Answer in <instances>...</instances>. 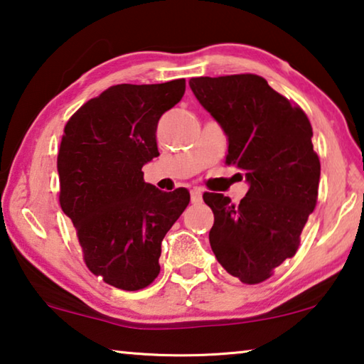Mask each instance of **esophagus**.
Returning <instances> with one entry per match:
<instances>
[{
  "label": "esophagus",
  "instance_id": "34e87169",
  "mask_svg": "<svg viewBox=\"0 0 364 364\" xmlns=\"http://www.w3.org/2000/svg\"><path fill=\"white\" fill-rule=\"evenodd\" d=\"M191 202L193 204H200L202 202V191L199 188L191 189Z\"/></svg>",
  "mask_w": 364,
  "mask_h": 364
}]
</instances>
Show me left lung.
<instances>
[{
	"instance_id": "8db88e82",
	"label": "left lung",
	"mask_w": 364,
	"mask_h": 364,
	"mask_svg": "<svg viewBox=\"0 0 364 364\" xmlns=\"http://www.w3.org/2000/svg\"><path fill=\"white\" fill-rule=\"evenodd\" d=\"M189 86L228 136L226 165L242 170L249 183L237 205L223 194H204L215 217L210 247L231 276L258 284L295 255L316 207L321 165L310 120L254 73L197 77Z\"/></svg>"
}]
</instances>
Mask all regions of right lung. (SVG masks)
Wrapping results in <instances>:
<instances>
[{"label": "right lung", "instance_id": "right-lung-1", "mask_svg": "<svg viewBox=\"0 0 364 364\" xmlns=\"http://www.w3.org/2000/svg\"><path fill=\"white\" fill-rule=\"evenodd\" d=\"M184 90V78L110 86L64 128L60 207L75 226L86 267L123 291H139L157 278L165 234L189 204L186 188L165 193L146 183L141 170L159 156L157 123Z\"/></svg>", "mask_w": 364, "mask_h": 364}]
</instances>
